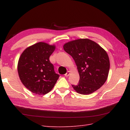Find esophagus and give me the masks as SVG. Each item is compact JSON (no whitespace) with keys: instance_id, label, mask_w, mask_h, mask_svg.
<instances>
[{"instance_id":"obj_1","label":"esophagus","mask_w":130,"mask_h":130,"mask_svg":"<svg viewBox=\"0 0 130 130\" xmlns=\"http://www.w3.org/2000/svg\"><path fill=\"white\" fill-rule=\"evenodd\" d=\"M70 73L69 71L67 72V73L65 74V76H66V77H68V76L69 75H70Z\"/></svg>"}]
</instances>
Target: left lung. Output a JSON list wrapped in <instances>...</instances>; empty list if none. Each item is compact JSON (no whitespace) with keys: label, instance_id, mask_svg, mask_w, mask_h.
Here are the masks:
<instances>
[{"label":"left lung","instance_id":"obj_1","mask_svg":"<svg viewBox=\"0 0 130 130\" xmlns=\"http://www.w3.org/2000/svg\"><path fill=\"white\" fill-rule=\"evenodd\" d=\"M63 49L77 66L80 81L77 85H72L77 93L88 95L105 84L108 75L109 59L105 50L98 43L80 38L66 43Z\"/></svg>","mask_w":130,"mask_h":130}]
</instances>
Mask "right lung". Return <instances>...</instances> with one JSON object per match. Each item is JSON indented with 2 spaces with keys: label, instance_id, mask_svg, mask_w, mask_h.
<instances>
[{
  "label": "right lung",
  "instance_id": "right-lung-1",
  "mask_svg": "<svg viewBox=\"0 0 130 130\" xmlns=\"http://www.w3.org/2000/svg\"><path fill=\"white\" fill-rule=\"evenodd\" d=\"M55 45L38 42L26 48L19 57L17 70L19 78L32 93L44 95L54 87L59 77L49 61Z\"/></svg>",
  "mask_w": 130,
  "mask_h": 130
}]
</instances>
